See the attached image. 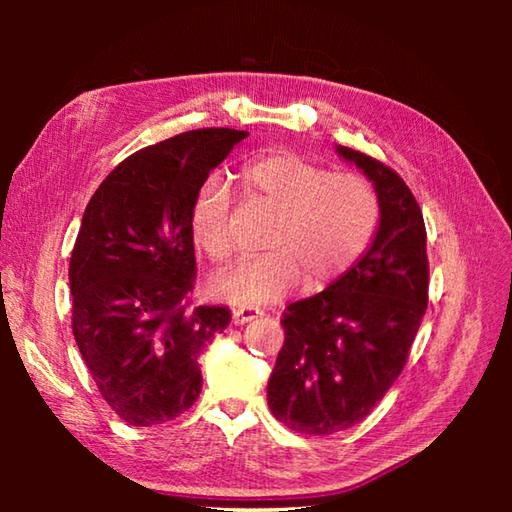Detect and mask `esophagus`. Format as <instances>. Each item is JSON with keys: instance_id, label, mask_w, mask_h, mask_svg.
Segmentation results:
<instances>
[{"instance_id": "34e87169", "label": "esophagus", "mask_w": 512, "mask_h": 512, "mask_svg": "<svg viewBox=\"0 0 512 512\" xmlns=\"http://www.w3.org/2000/svg\"><path fill=\"white\" fill-rule=\"evenodd\" d=\"M262 316V311L259 309H235L232 311V323L235 325H246L250 320H255Z\"/></svg>"}]
</instances>
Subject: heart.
I'll use <instances>...</instances> for the list:
<instances>
[{
    "mask_svg": "<svg viewBox=\"0 0 512 512\" xmlns=\"http://www.w3.org/2000/svg\"><path fill=\"white\" fill-rule=\"evenodd\" d=\"M244 185L275 212L266 235L271 253L239 259L210 280V296L253 309L287 296L302 277L323 289L359 262L379 225V198L357 173H327L293 151H268L241 169ZM230 189L205 180L194 198L189 230L203 253L223 262L232 253Z\"/></svg>",
    "mask_w": 512,
    "mask_h": 512,
    "instance_id": "obj_1",
    "label": "heart"
}]
</instances>
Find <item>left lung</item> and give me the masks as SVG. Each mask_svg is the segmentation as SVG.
I'll use <instances>...</instances> for the list:
<instances>
[{
    "mask_svg": "<svg viewBox=\"0 0 512 512\" xmlns=\"http://www.w3.org/2000/svg\"><path fill=\"white\" fill-rule=\"evenodd\" d=\"M336 153L375 187L379 225L348 273L284 311L266 397L277 420L309 436L350 429L375 409L409 359L429 291L427 230L411 189L366 153Z\"/></svg>",
    "mask_w": 512,
    "mask_h": 512,
    "instance_id": "left-lung-1",
    "label": "left lung"
}]
</instances>
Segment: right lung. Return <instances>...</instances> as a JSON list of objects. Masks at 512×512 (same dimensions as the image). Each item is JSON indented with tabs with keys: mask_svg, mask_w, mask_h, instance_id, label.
<instances>
[{
	"mask_svg": "<svg viewBox=\"0 0 512 512\" xmlns=\"http://www.w3.org/2000/svg\"><path fill=\"white\" fill-rule=\"evenodd\" d=\"M246 131L203 128L119 162L83 212L69 259L72 329L103 400L153 427L198 400V357L230 323L225 307H187L198 189Z\"/></svg>",
	"mask_w": 512,
	"mask_h": 512,
	"instance_id": "add662e5",
	"label": "right lung"
}]
</instances>
